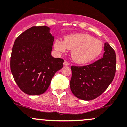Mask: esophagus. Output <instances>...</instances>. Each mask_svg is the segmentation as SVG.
<instances>
[{"label":"esophagus","instance_id":"obj_1","mask_svg":"<svg viewBox=\"0 0 127 127\" xmlns=\"http://www.w3.org/2000/svg\"><path fill=\"white\" fill-rule=\"evenodd\" d=\"M64 65H65V66H69L70 65V64L68 62L65 61L64 62Z\"/></svg>","mask_w":127,"mask_h":127}]
</instances>
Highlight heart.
I'll list each match as a JSON object with an SVG mask.
<instances>
[{"instance_id":"obj_1","label":"heart","mask_w":127,"mask_h":127,"mask_svg":"<svg viewBox=\"0 0 127 127\" xmlns=\"http://www.w3.org/2000/svg\"><path fill=\"white\" fill-rule=\"evenodd\" d=\"M54 49L62 54L67 49L72 50L71 57L75 62L85 64L96 59L103 50V43L99 40L87 33H75L64 37V41L57 39L54 44Z\"/></svg>"}]
</instances>
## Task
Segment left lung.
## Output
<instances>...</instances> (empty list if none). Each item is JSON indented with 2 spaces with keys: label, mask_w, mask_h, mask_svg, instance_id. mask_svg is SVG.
<instances>
[{
  "label": "left lung",
  "mask_w": 127,
  "mask_h": 127,
  "mask_svg": "<svg viewBox=\"0 0 127 127\" xmlns=\"http://www.w3.org/2000/svg\"><path fill=\"white\" fill-rule=\"evenodd\" d=\"M103 58L89 65L72 66L70 89L83 100H92L104 92L112 83L116 71V55L108 42L104 44Z\"/></svg>",
  "instance_id": "obj_1"
}]
</instances>
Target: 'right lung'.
<instances>
[{
	"instance_id": "obj_1",
	"label": "right lung",
	"mask_w": 127,
	"mask_h": 127,
	"mask_svg": "<svg viewBox=\"0 0 127 127\" xmlns=\"http://www.w3.org/2000/svg\"><path fill=\"white\" fill-rule=\"evenodd\" d=\"M47 26L32 27L14 42L10 69L22 91L30 95L47 90L52 78L63 67L64 60L52 56L54 37Z\"/></svg>"
}]
</instances>
